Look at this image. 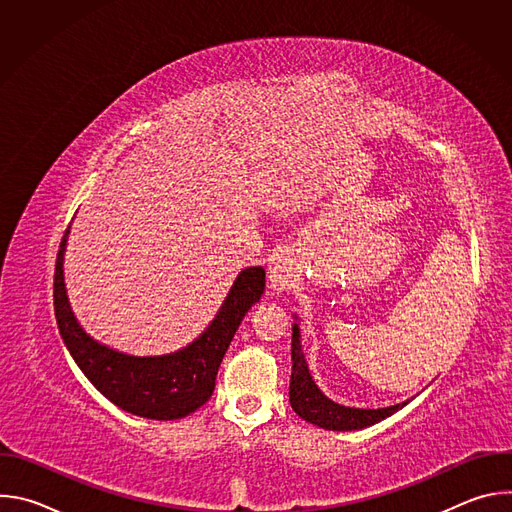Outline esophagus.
Masks as SVG:
<instances>
[{"mask_svg": "<svg viewBox=\"0 0 512 512\" xmlns=\"http://www.w3.org/2000/svg\"><path fill=\"white\" fill-rule=\"evenodd\" d=\"M296 277H298V271H296L294 259H291L289 255H279L273 259V263L269 267V283L273 289H277V291L287 289L291 283L296 281Z\"/></svg>", "mask_w": 512, "mask_h": 512, "instance_id": "1", "label": "esophagus"}]
</instances>
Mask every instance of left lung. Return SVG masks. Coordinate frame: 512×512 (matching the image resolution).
I'll use <instances>...</instances> for the list:
<instances>
[{"instance_id":"left-lung-1","label":"left lung","mask_w":512,"mask_h":512,"mask_svg":"<svg viewBox=\"0 0 512 512\" xmlns=\"http://www.w3.org/2000/svg\"><path fill=\"white\" fill-rule=\"evenodd\" d=\"M291 379H289V403L294 407V411L324 429L332 431H352V429H362L375 425L383 421L385 417L393 415L401 407H405L409 401L393 405V407H383V409H356V407H344L328 399L318 385L314 383L308 364L302 352L300 344V328L294 324V334H291Z\"/></svg>"}]
</instances>
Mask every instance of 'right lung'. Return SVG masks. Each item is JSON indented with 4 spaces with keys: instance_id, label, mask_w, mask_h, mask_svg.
<instances>
[{
    "instance_id": "1",
    "label": "right lung",
    "mask_w": 512,
    "mask_h": 512,
    "mask_svg": "<svg viewBox=\"0 0 512 512\" xmlns=\"http://www.w3.org/2000/svg\"><path fill=\"white\" fill-rule=\"evenodd\" d=\"M60 241L54 269V314L60 336L85 377L111 403L127 413L172 421L202 407L212 391L218 367L245 314L265 291V269H243L210 326L186 348L162 356H131L91 338L70 310L64 287V251Z\"/></svg>"
}]
</instances>
